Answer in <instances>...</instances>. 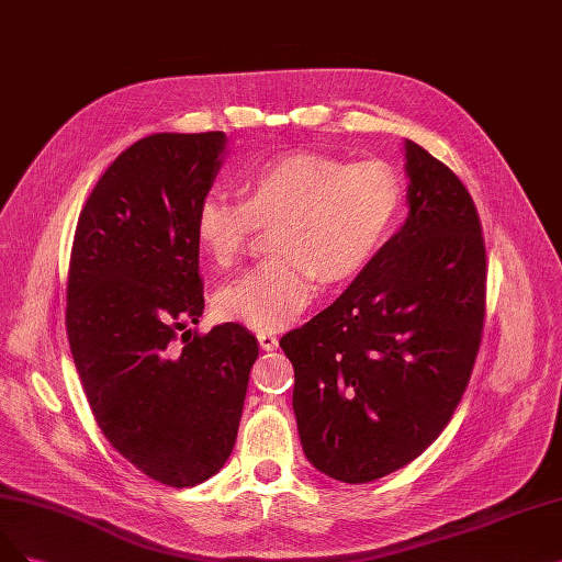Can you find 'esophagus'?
Returning a JSON list of instances; mask_svg holds the SVG:
<instances>
[{"instance_id":"esophagus-1","label":"esophagus","mask_w":562,"mask_h":562,"mask_svg":"<svg viewBox=\"0 0 562 562\" xmlns=\"http://www.w3.org/2000/svg\"><path fill=\"white\" fill-rule=\"evenodd\" d=\"M258 344H260L262 351H274V348L279 346V339L272 333H260L258 335Z\"/></svg>"}]
</instances>
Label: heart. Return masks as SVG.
<instances>
[{"label": "heart", "mask_w": 562, "mask_h": 562, "mask_svg": "<svg viewBox=\"0 0 562 562\" xmlns=\"http://www.w3.org/2000/svg\"><path fill=\"white\" fill-rule=\"evenodd\" d=\"M241 195L211 190L195 209V237L216 265H232L260 223H274V258L218 293L225 318L277 333L312 304L318 279L360 274L391 237L400 181L381 162L346 165L321 153H290L241 173Z\"/></svg>", "instance_id": "obj_1"}]
</instances>
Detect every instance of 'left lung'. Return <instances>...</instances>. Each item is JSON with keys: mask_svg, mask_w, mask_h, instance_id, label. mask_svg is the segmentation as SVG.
I'll return each instance as SVG.
<instances>
[{"mask_svg": "<svg viewBox=\"0 0 562 562\" xmlns=\"http://www.w3.org/2000/svg\"><path fill=\"white\" fill-rule=\"evenodd\" d=\"M406 214L344 293L281 337L304 456L370 483L409 465L468 389L486 306V248L468 188L404 139Z\"/></svg>", "mask_w": 562, "mask_h": 562, "instance_id": "8db88e82", "label": "left lung"}]
</instances>
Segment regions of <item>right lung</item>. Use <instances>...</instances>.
Returning <instances> with one entry per match:
<instances>
[{"instance_id": "obj_1", "label": "right lung", "mask_w": 562, "mask_h": 562, "mask_svg": "<svg viewBox=\"0 0 562 562\" xmlns=\"http://www.w3.org/2000/svg\"><path fill=\"white\" fill-rule=\"evenodd\" d=\"M225 146V132H160L125 148L90 192L69 262L67 335L94 420L173 488L225 465L258 358L239 323L177 344L204 312L195 209Z\"/></svg>"}]
</instances>
